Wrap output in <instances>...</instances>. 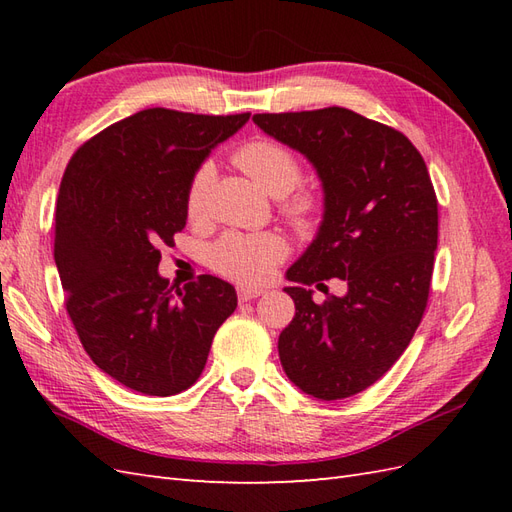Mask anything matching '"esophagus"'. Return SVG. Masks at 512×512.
I'll return each instance as SVG.
<instances>
[{
  "instance_id": "34e87169",
  "label": "esophagus",
  "mask_w": 512,
  "mask_h": 512,
  "mask_svg": "<svg viewBox=\"0 0 512 512\" xmlns=\"http://www.w3.org/2000/svg\"><path fill=\"white\" fill-rule=\"evenodd\" d=\"M264 290H257V288H237V299L239 301H253L257 297H262Z\"/></svg>"
}]
</instances>
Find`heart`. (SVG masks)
<instances>
[{"mask_svg":"<svg viewBox=\"0 0 512 512\" xmlns=\"http://www.w3.org/2000/svg\"><path fill=\"white\" fill-rule=\"evenodd\" d=\"M235 165L259 187L281 198V213L297 228L312 226L319 202L310 191H295L303 180L299 158L273 140H250L235 151ZM215 169L204 162L193 173L187 189V215L202 222L209 215ZM288 242L279 233H226L209 248V264L239 284H259L288 257Z\"/></svg>","mask_w":512,"mask_h":512,"instance_id":"b5f03b06","label":"heart"}]
</instances>
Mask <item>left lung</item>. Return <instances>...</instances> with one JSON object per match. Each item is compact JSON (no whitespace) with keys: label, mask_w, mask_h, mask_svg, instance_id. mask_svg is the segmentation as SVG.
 Here are the masks:
<instances>
[{"label":"left lung","mask_w":512,"mask_h":512,"mask_svg":"<svg viewBox=\"0 0 512 512\" xmlns=\"http://www.w3.org/2000/svg\"><path fill=\"white\" fill-rule=\"evenodd\" d=\"M253 121L301 151L325 191L319 235L288 270L297 312L279 334L281 365L314 398H350L398 361L427 308L438 248L427 165L398 129L345 107ZM328 278L346 281L345 298L327 294ZM310 285L326 290L323 304Z\"/></svg>","instance_id":"obj_1"}]
</instances>
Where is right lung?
Masks as SVG:
<instances>
[{"mask_svg": "<svg viewBox=\"0 0 512 512\" xmlns=\"http://www.w3.org/2000/svg\"><path fill=\"white\" fill-rule=\"evenodd\" d=\"M248 116L151 107L85 140L65 167L54 215L65 310L94 365L140 394L189 389L237 308L226 281L200 275L173 292L158 264L187 224L193 173Z\"/></svg>", "mask_w": 512, "mask_h": 512, "instance_id": "obj_1", "label": "right lung"}]
</instances>
